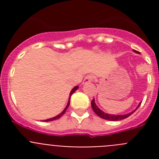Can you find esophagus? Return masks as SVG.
Returning a JSON list of instances; mask_svg holds the SVG:
<instances>
[{
  "mask_svg": "<svg viewBox=\"0 0 159 159\" xmlns=\"http://www.w3.org/2000/svg\"><path fill=\"white\" fill-rule=\"evenodd\" d=\"M94 76L92 75H88L87 76H85V78L84 79V84H87V83H90L93 81Z\"/></svg>",
  "mask_w": 159,
  "mask_h": 159,
  "instance_id": "1",
  "label": "esophagus"
}]
</instances>
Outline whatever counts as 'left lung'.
I'll use <instances>...</instances> for the list:
<instances>
[{"mask_svg": "<svg viewBox=\"0 0 159 159\" xmlns=\"http://www.w3.org/2000/svg\"><path fill=\"white\" fill-rule=\"evenodd\" d=\"M134 52H136V53H139V52L135 51V50H134ZM91 103H92V109H93L94 112L96 114L97 116H99V117L102 118V119H107V120H110V121H118V120H122V119H126V118L129 117V116H130L131 114H133L134 111H134L130 112V113H129V114H127V115H123V116H116V115H109V114L104 113V112L102 111L100 109H99V107H98L95 105V100H94V99H92V102H91ZM140 104H141V103H139V107L140 106ZM137 108H136V109H137Z\"/></svg>", "mask_w": 159, "mask_h": 159, "instance_id": "obj_1", "label": "left lung"}]
</instances>
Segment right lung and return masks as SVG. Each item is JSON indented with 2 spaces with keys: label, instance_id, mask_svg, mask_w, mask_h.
<instances>
[{
  "label": "right lung",
  "instance_id": "1",
  "mask_svg": "<svg viewBox=\"0 0 159 159\" xmlns=\"http://www.w3.org/2000/svg\"><path fill=\"white\" fill-rule=\"evenodd\" d=\"M77 89H78V86H75V88H73V89L71 90V93H70V96H71V95H72V94L74 93V92H75V91H76ZM69 101H70V100H69ZM69 101H68V102H67V107H65V109H64V111H63L62 113H60V115H58V116H56V117H54V118H52V119H46V120H43V121H44V122H49V121H53V120H56V119H60V118L61 117V116H62L63 115H64V113H65V112H66V110H67V107H68V106H69V104H70V102H69Z\"/></svg>",
  "mask_w": 159,
  "mask_h": 159
}]
</instances>
